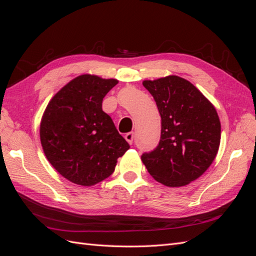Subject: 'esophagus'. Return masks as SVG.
Returning <instances> with one entry per match:
<instances>
[{"instance_id":"esophagus-1","label":"esophagus","mask_w":256,"mask_h":256,"mask_svg":"<svg viewBox=\"0 0 256 256\" xmlns=\"http://www.w3.org/2000/svg\"><path fill=\"white\" fill-rule=\"evenodd\" d=\"M134 132H128V134H125L126 141H127L130 145L132 144V142H134Z\"/></svg>"}]
</instances>
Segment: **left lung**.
Listing matches in <instances>:
<instances>
[{"label": "left lung", "mask_w": 256, "mask_h": 256, "mask_svg": "<svg viewBox=\"0 0 256 256\" xmlns=\"http://www.w3.org/2000/svg\"><path fill=\"white\" fill-rule=\"evenodd\" d=\"M161 116L156 148L141 159L157 182L182 187L212 164L219 150L221 125L214 106L194 85L177 76L143 82Z\"/></svg>", "instance_id": "8db88e82"}]
</instances>
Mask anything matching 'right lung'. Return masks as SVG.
<instances>
[{
    "instance_id": "add662e5",
    "label": "right lung",
    "mask_w": 256,
    "mask_h": 256,
    "mask_svg": "<svg viewBox=\"0 0 256 256\" xmlns=\"http://www.w3.org/2000/svg\"><path fill=\"white\" fill-rule=\"evenodd\" d=\"M118 80L82 74L66 84L46 109L40 142L46 157L66 180L92 186L109 177L129 144L102 111Z\"/></svg>"
}]
</instances>
